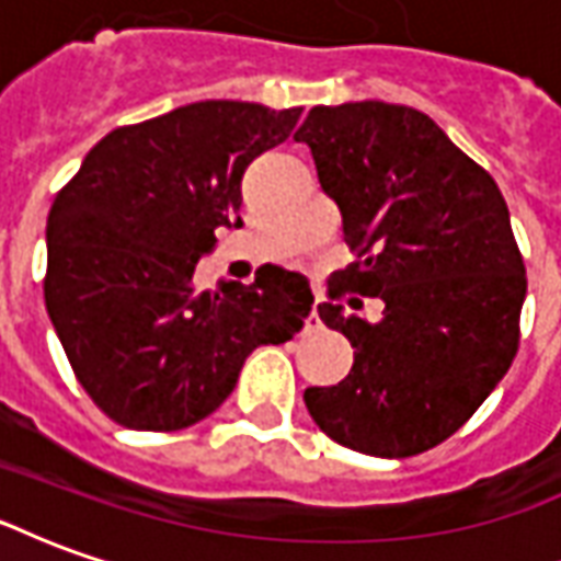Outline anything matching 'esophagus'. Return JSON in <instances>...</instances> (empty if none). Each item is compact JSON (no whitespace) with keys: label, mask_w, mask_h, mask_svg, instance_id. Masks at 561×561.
Instances as JSON below:
<instances>
[{"label":"esophagus","mask_w":561,"mask_h":561,"mask_svg":"<svg viewBox=\"0 0 561 561\" xmlns=\"http://www.w3.org/2000/svg\"><path fill=\"white\" fill-rule=\"evenodd\" d=\"M312 321H316V324H318V309H312Z\"/></svg>","instance_id":"esophagus-1"}]
</instances>
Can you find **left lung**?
I'll return each mask as SVG.
<instances>
[{
	"label": "left lung",
	"mask_w": 561,
	"mask_h": 561,
	"mask_svg": "<svg viewBox=\"0 0 561 561\" xmlns=\"http://www.w3.org/2000/svg\"><path fill=\"white\" fill-rule=\"evenodd\" d=\"M342 213L354 261L318 316L348 336L354 366L306 388L312 421L369 457H414L478 412L517 354L526 267L499 185L433 119L405 104L312 107L294 131ZM354 287L382 321L345 317ZM357 304V300H352Z\"/></svg>",
	"instance_id": "8db88e82"
}]
</instances>
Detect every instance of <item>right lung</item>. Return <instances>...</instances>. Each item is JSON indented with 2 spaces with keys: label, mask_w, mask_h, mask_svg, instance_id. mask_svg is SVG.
I'll list each match as a JSON object with an SVG mask.
<instances>
[{
  "label": "right lung",
  "mask_w": 561,
  "mask_h": 561,
  "mask_svg": "<svg viewBox=\"0 0 561 561\" xmlns=\"http://www.w3.org/2000/svg\"><path fill=\"white\" fill-rule=\"evenodd\" d=\"M300 107L195 102L114 128L47 216L44 304L75 376L111 421L173 433L228 400L257 345L288 342L316 297L300 273L195 285L216 228L240 225L243 173Z\"/></svg>",
  "instance_id": "add662e5"
}]
</instances>
